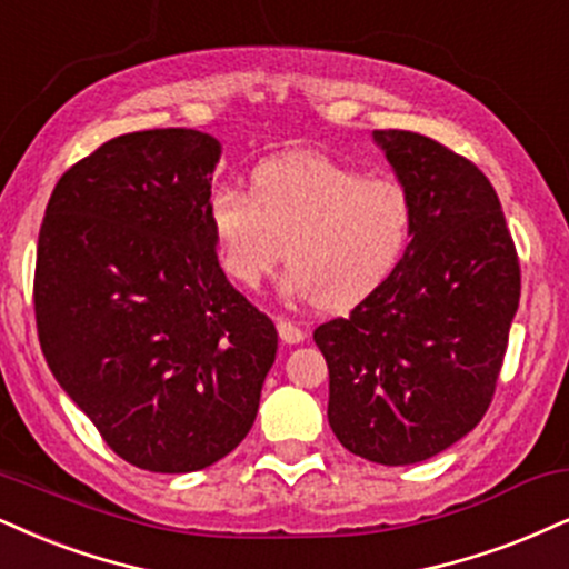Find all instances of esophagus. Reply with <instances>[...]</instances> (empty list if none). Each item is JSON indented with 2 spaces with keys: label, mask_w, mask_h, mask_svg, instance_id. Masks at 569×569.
Masks as SVG:
<instances>
[{
  "label": "esophagus",
  "mask_w": 569,
  "mask_h": 569,
  "mask_svg": "<svg viewBox=\"0 0 569 569\" xmlns=\"http://www.w3.org/2000/svg\"><path fill=\"white\" fill-rule=\"evenodd\" d=\"M277 329H279V338H282L287 346H296V342H303L306 340L303 329H300L296 321H290V319L279 317L277 319Z\"/></svg>",
  "instance_id": "34e87169"
}]
</instances>
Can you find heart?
Listing matches in <instances>:
<instances>
[{"label": "heart", "instance_id": "obj_1", "mask_svg": "<svg viewBox=\"0 0 569 569\" xmlns=\"http://www.w3.org/2000/svg\"><path fill=\"white\" fill-rule=\"evenodd\" d=\"M208 221L223 271L256 290L287 256L282 292L348 308L380 287L411 237V194L319 152H287L252 173V192L219 187Z\"/></svg>", "mask_w": 569, "mask_h": 569}]
</instances>
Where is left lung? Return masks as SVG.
I'll use <instances>...</instances> for the list:
<instances>
[{
	"label": "left lung",
	"instance_id": "8db88e82",
	"mask_svg": "<svg viewBox=\"0 0 569 569\" xmlns=\"http://www.w3.org/2000/svg\"><path fill=\"white\" fill-rule=\"evenodd\" d=\"M375 142L411 194V242L390 277L313 340L340 443L403 467L486 417L520 306V261L478 166L413 131H375Z\"/></svg>",
	"mask_w": 569,
	"mask_h": 569
}]
</instances>
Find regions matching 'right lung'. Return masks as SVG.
<instances>
[{
	"label": "right lung",
	"mask_w": 569,
	"mask_h": 569,
	"mask_svg": "<svg viewBox=\"0 0 569 569\" xmlns=\"http://www.w3.org/2000/svg\"><path fill=\"white\" fill-rule=\"evenodd\" d=\"M219 139L150 129L62 173L39 229L41 353L121 459L198 472L256 422L277 327L237 292L208 221Z\"/></svg>",
	"instance_id": "add662e5"
}]
</instances>
